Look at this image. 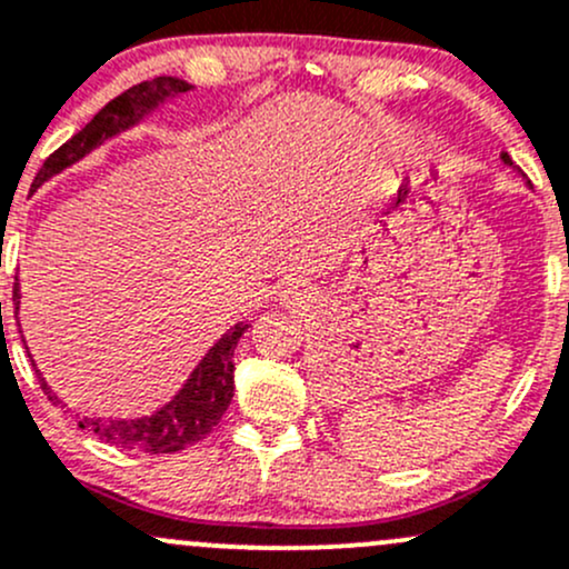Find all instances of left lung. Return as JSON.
<instances>
[{
    "label": "left lung",
    "instance_id": "1",
    "mask_svg": "<svg viewBox=\"0 0 569 569\" xmlns=\"http://www.w3.org/2000/svg\"><path fill=\"white\" fill-rule=\"evenodd\" d=\"M502 161H505V164H513V161H510V156H508V153H502Z\"/></svg>",
    "mask_w": 569,
    "mask_h": 569
}]
</instances>
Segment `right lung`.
<instances>
[{
  "mask_svg": "<svg viewBox=\"0 0 569 569\" xmlns=\"http://www.w3.org/2000/svg\"><path fill=\"white\" fill-rule=\"evenodd\" d=\"M193 86L186 83L180 78H170V74H161V78L142 80V83L132 86L129 91H123L121 97H116L112 102L104 104L97 116L80 129L78 134H72L59 151H53L42 164V170L37 172L31 191L40 189L46 180H51L53 174H59L67 167H72L74 161L83 159L86 153H91L93 148L102 146L110 137L127 132L134 123H140L148 112L164 104L167 99L178 97V93L191 91ZM18 280V278H16ZM12 305H16V318H18V305H21V291L12 289ZM2 310V305H0ZM248 323L237 321L227 335H221V340L202 356V361L197 365V370L191 372L189 380L183 383V389L174 395L164 408L156 410L153 416L142 418H97V416H83L78 421L80 429L97 435L99 440L112 442L118 448H129V451H142V453H174L183 451V448L193 446L202 437H208L216 429V423L221 421V416L227 413L229 402L234 395V348L237 340L246 335ZM42 391H46L51 402H59V397L53 395L51 386L46 383L42 372L37 370Z\"/></svg>",
  "mask_w": 569,
  "mask_h": 569,
  "instance_id": "add662e5",
  "label": "right lung"
}]
</instances>
